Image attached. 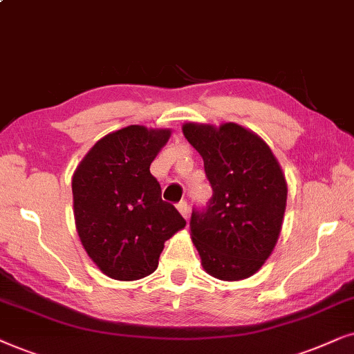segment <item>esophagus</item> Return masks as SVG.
<instances>
[{
  "instance_id": "obj_1",
  "label": "esophagus",
  "mask_w": 354,
  "mask_h": 354,
  "mask_svg": "<svg viewBox=\"0 0 354 354\" xmlns=\"http://www.w3.org/2000/svg\"><path fill=\"white\" fill-rule=\"evenodd\" d=\"M178 212L187 220V216H189V205H187V202H180V204H178Z\"/></svg>"
}]
</instances>
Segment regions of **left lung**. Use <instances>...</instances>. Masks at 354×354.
<instances>
[{
	"label": "left lung",
	"mask_w": 354,
	"mask_h": 354,
	"mask_svg": "<svg viewBox=\"0 0 354 354\" xmlns=\"http://www.w3.org/2000/svg\"><path fill=\"white\" fill-rule=\"evenodd\" d=\"M183 134L214 191L207 209L191 216L202 267L223 281L249 279L279 241L288 196L283 169L266 140L236 122H185Z\"/></svg>",
	"instance_id": "obj_1"
}]
</instances>
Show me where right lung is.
Listing matches in <instances>:
<instances>
[{
	"mask_svg": "<svg viewBox=\"0 0 354 354\" xmlns=\"http://www.w3.org/2000/svg\"><path fill=\"white\" fill-rule=\"evenodd\" d=\"M171 129L131 124L102 138L73 174L74 220L92 262L113 280L133 281L158 267L165 241L186 226L162 201L150 174Z\"/></svg>",
	"mask_w": 354,
	"mask_h": 354,
	"instance_id": "right-lung-1",
	"label": "right lung"
}]
</instances>
